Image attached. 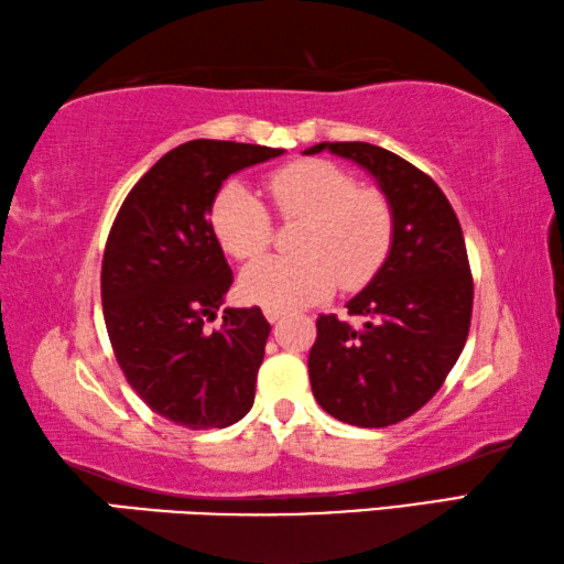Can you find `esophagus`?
Returning a JSON list of instances; mask_svg holds the SVG:
<instances>
[{"label": "esophagus", "instance_id": "34e87169", "mask_svg": "<svg viewBox=\"0 0 564 564\" xmlns=\"http://www.w3.org/2000/svg\"><path fill=\"white\" fill-rule=\"evenodd\" d=\"M263 314L268 321H271V324H275V321L283 316V311L281 308H263Z\"/></svg>", "mask_w": 564, "mask_h": 564}]
</instances>
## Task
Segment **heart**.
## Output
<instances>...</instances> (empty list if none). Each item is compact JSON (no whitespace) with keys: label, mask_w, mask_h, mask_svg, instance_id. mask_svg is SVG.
Wrapping results in <instances>:
<instances>
[{"label":"heart","mask_w":564,"mask_h":564,"mask_svg":"<svg viewBox=\"0 0 564 564\" xmlns=\"http://www.w3.org/2000/svg\"><path fill=\"white\" fill-rule=\"evenodd\" d=\"M268 198L283 220L301 218L296 256H268L240 273V293L265 308H301L324 301L338 283L359 289L387 258L394 210L377 187L356 185L348 170L321 158L273 170ZM210 228L236 261L261 256L273 238L265 205L240 183H226L210 205Z\"/></svg>","instance_id":"b5f03b06"}]
</instances>
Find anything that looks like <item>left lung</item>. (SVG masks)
Returning <instances> with one entry per match:
<instances>
[{
	"label": "left lung",
	"instance_id": "1",
	"mask_svg": "<svg viewBox=\"0 0 564 564\" xmlns=\"http://www.w3.org/2000/svg\"><path fill=\"white\" fill-rule=\"evenodd\" d=\"M377 177L394 210L387 261L346 303L354 328L318 316L308 354L311 389L338 422L373 429L404 422L432 399L469 336L471 283L457 213L422 170L369 142H318Z\"/></svg>",
	"mask_w": 564,
	"mask_h": 564
}]
</instances>
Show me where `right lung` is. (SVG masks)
<instances>
[{
  "instance_id": "add662e5",
  "label": "right lung",
  "mask_w": 564,
  "mask_h": 564,
  "mask_svg": "<svg viewBox=\"0 0 564 564\" xmlns=\"http://www.w3.org/2000/svg\"><path fill=\"white\" fill-rule=\"evenodd\" d=\"M283 150L191 140L124 198L102 256V314L115 359L145 404L185 429H226L256 397L271 334L261 308H223L234 273L208 213L226 177Z\"/></svg>"
}]
</instances>
